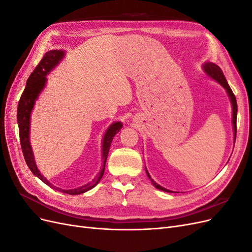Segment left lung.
I'll return each instance as SVG.
<instances>
[{
	"instance_id": "obj_1",
	"label": "left lung",
	"mask_w": 252,
	"mask_h": 252,
	"mask_svg": "<svg viewBox=\"0 0 252 252\" xmlns=\"http://www.w3.org/2000/svg\"><path fill=\"white\" fill-rule=\"evenodd\" d=\"M203 71L208 75V77L212 80H215L216 82H218L220 86H222L225 90L226 93L228 94V96H229V100H230V103H231V106H232V128H233V139H234V143H235V136H236V114H238V104H236V98L232 93L231 88L229 87V85H228V83L224 77V73L222 71V69L220 68L212 62H205L203 64ZM145 169H146V167H145ZM146 173H147V177L149 178V180L151 181L152 185H154L157 189H159V190H163V191L165 192H173L171 191V190L169 189H166L164 187H162L161 185L157 184V183L151 179L149 172L147 171L146 169Z\"/></svg>"
}]
</instances>
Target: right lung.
Listing matches in <instances>:
<instances>
[{"label":"right lung","mask_w":252,"mask_h":252,"mask_svg":"<svg viewBox=\"0 0 252 252\" xmlns=\"http://www.w3.org/2000/svg\"><path fill=\"white\" fill-rule=\"evenodd\" d=\"M64 57H65L64 50L57 49V50H50L45 53V56L41 60L40 64L35 67V69L32 74H30V77L27 80L26 87L24 91H23L19 101L17 120H18V125H19L21 147L29 169L32 170V172L35 175V177L39 178L42 182H44L45 184L48 185L49 187L67 194L77 195V194L86 192L90 189H93L97 185V183L101 181L105 171L106 159H107V157H108L111 142L114 138V135H116L121 130L122 127H123V124H122V122H113V123L106 129L103 136V141H102V165H101L100 171L97 172L95 178L91 182L87 183V184L74 189L58 188L53 186L51 183H49V181L40 172L35 163L32 145H30V118H32V112L34 107L35 101L41 94L45 86H46V83H47L46 77L51 72V70L55 69V68L60 64V62L63 60Z\"/></svg>","instance_id":"add662e5"}]
</instances>
